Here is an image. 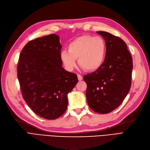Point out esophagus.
Listing matches in <instances>:
<instances>
[{
	"instance_id": "34e87169",
	"label": "esophagus",
	"mask_w": 150,
	"mask_h": 150,
	"mask_svg": "<svg viewBox=\"0 0 150 150\" xmlns=\"http://www.w3.org/2000/svg\"><path fill=\"white\" fill-rule=\"evenodd\" d=\"M78 78L79 81L83 80V77H82V76L80 75V74H78Z\"/></svg>"
}]
</instances>
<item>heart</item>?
I'll return each instance as SVG.
<instances>
[{
	"label": "heart",
	"instance_id": "obj_1",
	"mask_svg": "<svg viewBox=\"0 0 150 150\" xmlns=\"http://www.w3.org/2000/svg\"><path fill=\"white\" fill-rule=\"evenodd\" d=\"M67 47L68 51H61L60 58L69 71L76 67L77 59L79 66L84 70L96 71L102 66L105 58L106 43L99 36L81 35L71 42Z\"/></svg>",
	"mask_w": 150,
	"mask_h": 150
}]
</instances>
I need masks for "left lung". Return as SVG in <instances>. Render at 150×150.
<instances>
[{"instance_id": "left-lung-1", "label": "left lung", "mask_w": 150, "mask_h": 150, "mask_svg": "<svg viewBox=\"0 0 150 150\" xmlns=\"http://www.w3.org/2000/svg\"><path fill=\"white\" fill-rule=\"evenodd\" d=\"M97 33L105 40V58L98 69L83 79L89 106L98 113L107 114L120 106L129 91L133 59L123 40L107 32Z\"/></svg>"}]
</instances>
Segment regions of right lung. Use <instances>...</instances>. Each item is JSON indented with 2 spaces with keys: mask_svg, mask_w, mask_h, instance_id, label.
<instances>
[{
  "mask_svg": "<svg viewBox=\"0 0 150 150\" xmlns=\"http://www.w3.org/2000/svg\"><path fill=\"white\" fill-rule=\"evenodd\" d=\"M61 48L56 34L30 40L22 49L17 65L22 97L36 115L46 120L64 114L67 94L78 82L76 74L62 67Z\"/></svg>",
  "mask_w": 150,
  "mask_h": 150,
  "instance_id": "1",
  "label": "right lung"
}]
</instances>
